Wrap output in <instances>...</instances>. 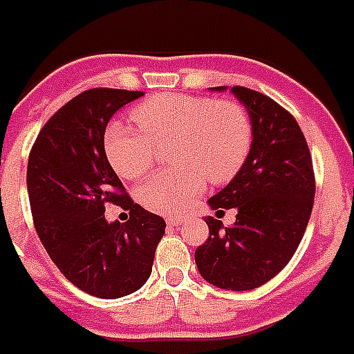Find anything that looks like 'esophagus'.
<instances>
[{"label":"esophagus","instance_id":"1","mask_svg":"<svg viewBox=\"0 0 354 354\" xmlns=\"http://www.w3.org/2000/svg\"><path fill=\"white\" fill-rule=\"evenodd\" d=\"M187 220L185 218H167V225L169 227H176V225H183Z\"/></svg>","mask_w":354,"mask_h":354}]
</instances>
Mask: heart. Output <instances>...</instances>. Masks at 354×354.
<instances>
[{"mask_svg": "<svg viewBox=\"0 0 354 354\" xmlns=\"http://www.w3.org/2000/svg\"><path fill=\"white\" fill-rule=\"evenodd\" d=\"M138 125L111 123L103 145L120 176L140 180L167 145L178 167L158 172L140 187V202L160 214H182L205 191L207 180L236 176L252 147V120L242 103L192 94H158L132 109Z\"/></svg>", "mask_w": 354, "mask_h": 354, "instance_id": "b5f03b06", "label": "heart"}]
</instances>
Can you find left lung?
<instances>
[{
	"label": "left lung",
	"instance_id": "8db88e82",
	"mask_svg": "<svg viewBox=\"0 0 354 354\" xmlns=\"http://www.w3.org/2000/svg\"><path fill=\"white\" fill-rule=\"evenodd\" d=\"M231 91L251 114L252 147L240 172L209 205L218 216L236 209V222L223 227L205 218L209 238L194 260L212 286L249 291L277 277L297 252L317 185L306 136L291 112L252 88L236 85Z\"/></svg>",
	"mask_w": 354,
	"mask_h": 354
}]
</instances>
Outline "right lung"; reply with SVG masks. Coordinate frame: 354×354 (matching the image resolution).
I'll use <instances>...</instances> for the list:
<instances>
[{
  "label": "right lung",
  "instance_id": "1",
  "mask_svg": "<svg viewBox=\"0 0 354 354\" xmlns=\"http://www.w3.org/2000/svg\"><path fill=\"white\" fill-rule=\"evenodd\" d=\"M143 93L91 88L50 116L28 154L27 189L34 227L71 283L97 298L138 291L152 271L165 220L132 202L103 147L109 120ZM107 203L129 211L109 224Z\"/></svg>",
  "mask_w": 354,
  "mask_h": 354
}]
</instances>
